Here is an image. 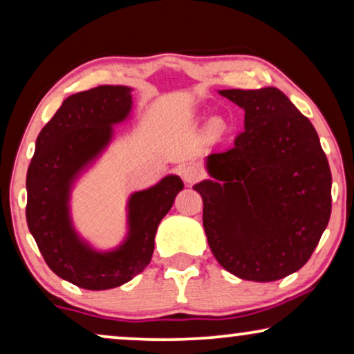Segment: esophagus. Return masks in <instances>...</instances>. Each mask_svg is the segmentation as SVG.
<instances>
[{
    "instance_id": "esophagus-1",
    "label": "esophagus",
    "mask_w": 354,
    "mask_h": 354,
    "mask_svg": "<svg viewBox=\"0 0 354 354\" xmlns=\"http://www.w3.org/2000/svg\"><path fill=\"white\" fill-rule=\"evenodd\" d=\"M180 176L183 178V182L185 183H195L196 180H200L203 172L200 167L193 166V164H187V166H183L180 169Z\"/></svg>"
}]
</instances>
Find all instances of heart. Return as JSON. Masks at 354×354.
<instances>
[{
    "instance_id": "heart-1",
    "label": "heart",
    "mask_w": 354,
    "mask_h": 354,
    "mask_svg": "<svg viewBox=\"0 0 354 354\" xmlns=\"http://www.w3.org/2000/svg\"><path fill=\"white\" fill-rule=\"evenodd\" d=\"M224 129H225V124L221 118H214V119L209 120V130H211V132L222 133V132H224Z\"/></svg>"
}]
</instances>
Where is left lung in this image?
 Listing matches in <instances>:
<instances>
[{
  "mask_svg": "<svg viewBox=\"0 0 354 354\" xmlns=\"http://www.w3.org/2000/svg\"><path fill=\"white\" fill-rule=\"evenodd\" d=\"M245 111V132L205 158L203 227L222 268L274 282L301 269L326 230L332 174L316 129L275 86L219 90Z\"/></svg>",
  "mask_w": 354,
  "mask_h": 354,
  "instance_id": "1",
  "label": "left lung"
}]
</instances>
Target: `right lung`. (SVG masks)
I'll use <instances>...</instances> for the list:
<instances>
[{
  "mask_svg": "<svg viewBox=\"0 0 354 354\" xmlns=\"http://www.w3.org/2000/svg\"><path fill=\"white\" fill-rule=\"evenodd\" d=\"M133 88L101 85L62 101L41 129L27 171V225L48 268L85 290H109L127 283L151 261L159 222L183 188L169 174L154 185L130 193L125 235L101 250L86 240L72 217V192L113 143L115 125L132 119Z\"/></svg>",
  "mask_w": 354,
  "mask_h": 354,
  "instance_id": "1",
  "label": "right lung"
}]
</instances>
